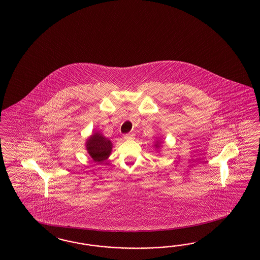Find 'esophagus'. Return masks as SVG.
Returning <instances> with one entry per match:
<instances>
[{
  "label": "esophagus",
  "mask_w": 260,
  "mask_h": 260,
  "mask_svg": "<svg viewBox=\"0 0 260 260\" xmlns=\"http://www.w3.org/2000/svg\"><path fill=\"white\" fill-rule=\"evenodd\" d=\"M134 134H126L124 135V138H125L126 140H131V139H134Z\"/></svg>",
  "instance_id": "1"
}]
</instances>
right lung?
I'll return each instance as SVG.
<instances>
[{
	"mask_svg": "<svg viewBox=\"0 0 260 260\" xmlns=\"http://www.w3.org/2000/svg\"><path fill=\"white\" fill-rule=\"evenodd\" d=\"M111 142L102 134H92L87 141V150L95 162H103L110 156Z\"/></svg>",
	"mask_w": 260,
	"mask_h": 260,
	"instance_id": "right-lung-1",
	"label": "right lung"
}]
</instances>
